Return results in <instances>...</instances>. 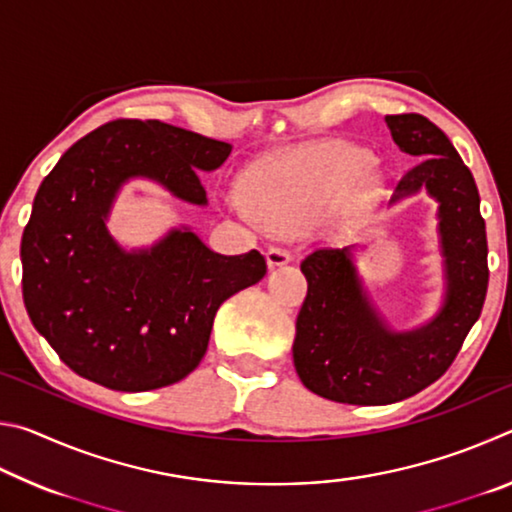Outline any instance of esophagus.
I'll list each match as a JSON object with an SVG mask.
<instances>
[{"label": "esophagus", "mask_w": 512, "mask_h": 512, "mask_svg": "<svg viewBox=\"0 0 512 512\" xmlns=\"http://www.w3.org/2000/svg\"><path fill=\"white\" fill-rule=\"evenodd\" d=\"M291 262V253L284 248H268L266 250V264L268 268H277V266H284Z\"/></svg>", "instance_id": "esophagus-1"}]
</instances>
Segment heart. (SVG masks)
I'll return each mask as SVG.
<instances>
[{
	"mask_svg": "<svg viewBox=\"0 0 512 512\" xmlns=\"http://www.w3.org/2000/svg\"><path fill=\"white\" fill-rule=\"evenodd\" d=\"M370 160L366 149L343 140L298 146L255 164L241 192L268 228L293 232L359 198L368 185Z\"/></svg>",
	"mask_w": 512,
	"mask_h": 512,
	"instance_id": "heart-1",
	"label": "heart"
}]
</instances>
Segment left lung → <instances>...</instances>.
I'll list each match as a JSON object with an SVG mask.
<instances>
[{"label":"left lung","mask_w":512,"mask_h":512,"mask_svg":"<svg viewBox=\"0 0 512 512\" xmlns=\"http://www.w3.org/2000/svg\"><path fill=\"white\" fill-rule=\"evenodd\" d=\"M386 124L400 151L418 160L400 178L391 205L420 189L438 201L445 298L427 325L395 332L372 307L352 248H320L305 257L307 298L296 320L293 363L311 393L341 404H393L443 377L488 291V239L472 171L427 117L386 115Z\"/></svg>","instance_id":"obj_1"}]
</instances>
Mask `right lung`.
<instances>
[{
    "instance_id": "1",
    "label": "right lung",
    "mask_w": 512,
    "mask_h": 512,
    "mask_svg": "<svg viewBox=\"0 0 512 512\" xmlns=\"http://www.w3.org/2000/svg\"><path fill=\"white\" fill-rule=\"evenodd\" d=\"M232 146L158 119H117L81 137L51 169L22 235V296L33 327L76 375L140 393L185 379L210 343L219 307L266 275V259L219 255L189 228L124 250L108 232L133 178L207 205L198 171Z\"/></svg>"
}]
</instances>
